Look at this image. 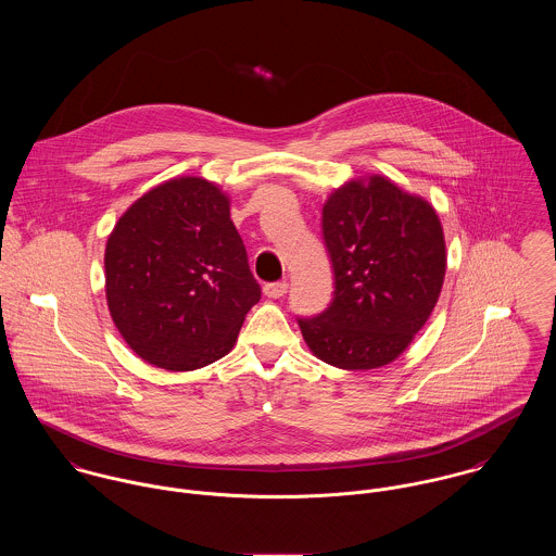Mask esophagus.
<instances>
[{
    "label": "esophagus",
    "instance_id": "obj_1",
    "mask_svg": "<svg viewBox=\"0 0 556 556\" xmlns=\"http://www.w3.org/2000/svg\"><path fill=\"white\" fill-rule=\"evenodd\" d=\"M263 293L271 300H280L287 293V282H269L263 287Z\"/></svg>",
    "mask_w": 556,
    "mask_h": 556
}]
</instances>
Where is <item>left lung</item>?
<instances>
[{
  "label": "left lung",
  "mask_w": 556,
  "mask_h": 556,
  "mask_svg": "<svg viewBox=\"0 0 556 556\" xmlns=\"http://www.w3.org/2000/svg\"><path fill=\"white\" fill-rule=\"evenodd\" d=\"M323 239L336 291L325 313L300 318L308 349L342 370L394 362L443 289L447 252L437 210L390 177H357L327 197Z\"/></svg>",
  "instance_id": "left-lung-1"
}]
</instances>
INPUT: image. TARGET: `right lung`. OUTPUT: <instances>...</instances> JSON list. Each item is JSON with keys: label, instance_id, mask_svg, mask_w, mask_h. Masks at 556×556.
<instances>
[{"label": "right lung", "instance_id": "obj_1", "mask_svg": "<svg viewBox=\"0 0 556 556\" xmlns=\"http://www.w3.org/2000/svg\"><path fill=\"white\" fill-rule=\"evenodd\" d=\"M104 293L143 362L186 372L225 357L261 300L229 194L184 175L137 199L106 239Z\"/></svg>", "mask_w": 556, "mask_h": 556}]
</instances>
